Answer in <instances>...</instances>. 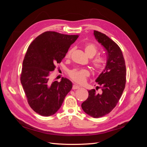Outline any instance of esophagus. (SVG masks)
<instances>
[{
  "label": "esophagus",
  "instance_id": "obj_1",
  "mask_svg": "<svg viewBox=\"0 0 147 147\" xmlns=\"http://www.w3.org/2000/svg\"><path fill=\"white\" fill-rule=\"evenodd\" d=\"M79 88H80V86L78 85H76V84H74L72 86L73 90H77V89H78Z\"/></svg>",
  "mask_w": 147,
  "mask_h": 147
}]
</instances>
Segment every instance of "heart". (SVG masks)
<instances>
[{
    "label": "heart",
    "instance_id": "heart-1",
    "mask_svg": "<svg viewBox=\"0 0 147 147\" xmlns=\"http://www.w3.org/2000/svg\"><path fill=\"white\" fill-rule=\"evenodd\" d=\"M84 51L86 55L89 57H94L97 53V50L94 44L89 43L84 46ZM73 49H70L66 53L65 58L68 59L70 58ZM91 64L92 69L96 72H100L103 70L105 67V61L103 57L97 56L92 59ZM90 75V72L86 69H74L69 72V76L72 80L78 84H83L86 82V78Z\"/></svg>",
    "mask_w": 147,
    "mask_h": 147
}]
</instances>
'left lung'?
<instances>
[{
	"label": "left lung",
	"mask_w": 147,
	"mask_h": 147,
	"mask_svg": "<svg viewBox=\"0 0 147 147\" xmlns=\"http://www.w3.org/2000/svg\"><path fill=\"white\" fill-rule=\"evenodd\" d=\"M96 40L104 47L107 55L105 68L96 79V90L88 91V99L82 104L86 114L93 118H99L109 113L121 97L126 85V69L123 53L117 44L103 33L94 30Z\"/></svg>",
	"instance_id": "8db88e82"
}]
</instances>
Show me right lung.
<instances>
[{
  "instance_id": "obj_1",
  "label": "right lung",
  "mask_w": 147,
  "mask_h": 147,
  "mask_svg": "<svg viewBox=\"0 0 147 147\" xmlns=\"http://www.w3.org/2000/svg\"><path fill=\"white\" fill-rule=\"evenodd\" d=\"M78 37L47 31L35 38L28 48L20 80L29 106L42 116L54 115L72 88L69 79L63 77L60 82H51L50 76Z\"/></svg>"
}]
</instances>
